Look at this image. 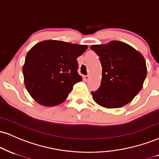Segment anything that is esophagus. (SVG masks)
Here are the masks:
<instances>
[{
  "label": "esophagus",
  "instance_id": "esophagus-1",
  "mask_svg": "<svg viewBox=\"0 0 159 159\" xmlns=\"http://www.w3.org/2000/svg\"><path fill=\"white\" fill-rule=\"evenodd\" d=\"M84 79L86 80V81H88V80L89 79V75H85L84 76Z\"/></svg>",
  "mask_w": 159,
  "mask_h": 159
}]
</instances>
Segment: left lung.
Wrapping results in <instances>:
<instances>
[{"label":"left lung","instance_id":"1","mask_svg":"<svg viewBox=\"0 0 159 159\" xmlns=\"http://www.w3.org/2000/svg\"><path fill=\"white\" fill-rule=\"evenodd\" d=\"M100 56L101 84L92 95L96 103L107 108H120L129 103L142 89L147 76L144 56L135 48L113 41L92 45Z\"/></svg>","mask_w":159,"mask_h":159}]
</instances>
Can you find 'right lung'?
<instances>
[{"instance_id":"1","label":"right lung","mask_w":159,"mask_h":159,"mask_svg":"<svg viewBox=\"0 0 159 159\" xmlns=\"http://www.w3.org/2000/svg\"><path fill=\"white\" fill-rule=\"evenodd\" d=\"M87 45L59 40H45L31 48L23 67L24 84L32 98L40 105L51 107L67 99L76 83L77 58Z\"/></svg>"}]
</instances>
